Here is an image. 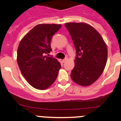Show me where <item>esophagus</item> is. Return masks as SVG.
<instances>
[{"label": "esophagus", "mask_w": 121, "mask_h": 121, "mask_svg": "<svg viewBox=\"0 0 121 121\" xmlns=\"http://www.w3.org/2000/svg\"><path fill=\"white\" fill-rule=\"evenodd\" d=\"M67 58H65V59H63V63H65V62H66V61H67Z\"/></svg>", "instance_id": "34e87169"}]
</instances>
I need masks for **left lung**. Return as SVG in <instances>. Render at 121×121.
Returning <instances> with one entry per match:
<instances>
[{
    "instance_id": "1",
    "label": "left lung",
    "mask_w": 121,
    "mask_h": 121,
    "mask_svg": "<svg viewBox=\"0 0 121 121\" xmlns=\"http://www.w3.org/2000/svg\"><path fill=\"white\" fill-rule=\"evenodd\" d=\"M65 25L77 52L72 79L82 86H90L104 71L108 54L106 44L99 33L88 24L67 23Z\"/></svg>"
}]
</instances>
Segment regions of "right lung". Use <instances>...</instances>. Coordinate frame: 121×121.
<instances>
[{
	"instance_id": "right-lung-1",
	"label": "right lung",
	"mask_w": 121,
	"mask_h": 121,
	"mask_svg": "<svg viewBox=\"0 0 121 121\" xmlns=\"http://www.w3.org/2000/svg\"><path fill=\"white\" fill-rule=\"evenodd\" d=\"M61 26L56 24L37 25L19 43L17 56L18 67L27 81L37 89H46L57 78L60 63L48 55L52 51V37Z\"/></svg>"
}]
</instances>
